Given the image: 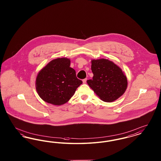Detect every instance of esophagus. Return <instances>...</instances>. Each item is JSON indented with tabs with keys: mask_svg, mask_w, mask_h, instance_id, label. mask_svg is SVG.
Segmentation results:
<instances>
[{
	"mask_svg": "<svg viewBox=\"0 0 161 161\" xmlns=\"http://www.w3.org/2000/svg\"><path fill=\"white\" fill-rule=\"evenodd\" d=\"M86 81H87V78H84V79L83 80V83L85 84L86 83Z\"/></svg>",
	"mask_w": 161,
	"mask_h": 161,
	"instance_id": "34e87169",
	"label": "esophagus"
}]
</instances>
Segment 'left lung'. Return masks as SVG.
Returning <instances> with one entry per match:
<instances>
[{
  "mask_svg": "<svg viewBox=\"0 0 161 161\" xmlns=\"http://www.w3.org/2000/svg\"><path fill=\"white\" fill-rule=\"evenodd\" d=\"M91 69L93 77L87 83L101 100L110 103L123 95L127 87V80L119 66L101 58L92 60Z\"/></svg>",
  "mask_w": 161,
  "mask_h": 161,
  "instance_id": "1",
  "label": "left lung"
}]
</instances>
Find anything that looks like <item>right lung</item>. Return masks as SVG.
<instances>
[{
	"label": "right lung",
	"instance_id": "right-lung-1",
	"mask_svg": "<svg viewBox=\"0 0 161 161\" xmlns=\"http://www.w3.org/2000/svg\"><path fill=\"white\" fill-rule=\"evenodd\" d=\"M67 58H58L50 61L36 78V90L46 103L60 106L74 95L83 81L77 78L75 70L70 67Z\"/></svg>",
	"mask_w": 161,
	"mask_h": 161
}]
</instances>
